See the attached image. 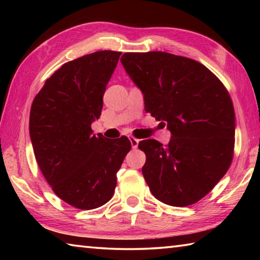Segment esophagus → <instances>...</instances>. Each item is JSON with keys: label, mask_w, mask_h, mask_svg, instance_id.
Wrapping results in <instances>:
<instances>
[{"label": "esophagus", "mask_w": 260, "mask_h": 260, "mask_svg": "<svg viewBox=\"0 0 260 260\" xmlns=\"http://www.w3.org/2000/svg\"><path fill=\"white\" fill-rule=\"evenodd\" d=\"M129 141H131V144H132V148L136 149L139 146V140L134 138V136H129Z\"/></svg>", "instance_id": "34e87169"}]
</instances>
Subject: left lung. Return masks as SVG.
<instances>
[{
  "label": "left lung",
  "instance_id": "left-lung-1",
  "mask_svg": "<svg viewBox=\"0 0 260 260\" xmlns=\"http://www.w3.org/2000/svg\"><path fill=\"white\" fill-rule=\"evenodd\" d=\"M121 63L143 93L146 112L167 125L169 144L144 140L142 167L152 195L167 205H191L230 169L235 113L223 83L199 61L164 51L125 52Z\"/></svg>",
  "mask_w": 260,
  "mask_h": 260
}]
</instances>
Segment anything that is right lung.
Returning a JSON list of instances; mask_svg holds the SVG:
<instances>
[{
	"mask_svg": "<svg viewBox=\"0 0 260 260\" xmlns=\"http://www.w3.org/2000/svg\"><path fill=\"white\" fill-rule=\"evenodd\" d=\"M120 51L102 50L68 61L48 78L33 100L29 135L43 177L60 200L93 210L111 200L117 172L131 150L126 136L94 135L103 95Z\"/></svg>",
	"mask_w": 260,
	"mask_h": 260,
	"instance_id": "1",
	"label": "right lung"
}]
</instances>
